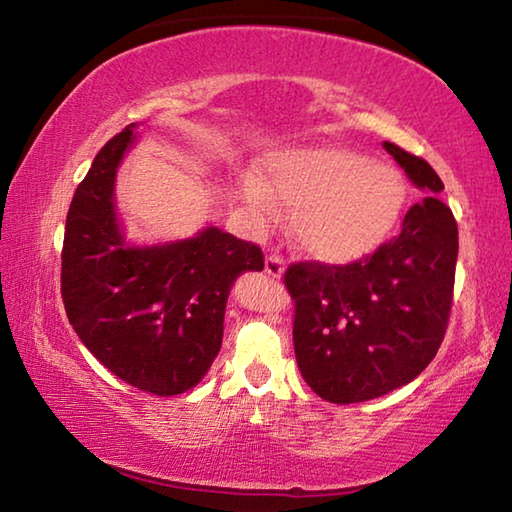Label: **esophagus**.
Instances as JSON below:
<instances>
[{"label": "esophagus", "mask_w": 512, "mask_h": 512, "mask_svg": "<svg viewBox=\"0 0 512 512\" xmlns=\"http://www.w3.org/2000/svg\"><path fill=\"white\" fill-rule=\"evenodd\" d=\"M264 271L271 277H282L284 273V257L282 255H266Z\"/></svg>", "instance_id": "1"}]
</instances>
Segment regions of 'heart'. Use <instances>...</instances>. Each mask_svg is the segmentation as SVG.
<instances>
[{"mask_svg": "<svg viewBox=\"0 0 512 512\" xmlns=\"http://www.w3.org/2000/svg\"><path fill=\"white\" fill-rule=\"evenodd\" d=\"M296 210L298 244L327 264L370 255L391 235L404 203L400 173L391 164L339 146L289 149L268 158L266 187L248 196L271 210V196Z\"/></svg>", "mask_w": 512, "mask_h": 512, "instance_id": "heart-1", "label": "heart"}]
</instances>
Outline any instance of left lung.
Masks as SVG:
<instances>
[{"mask_svg":"<svg viewBox=\"0 0 512 512\" xmlns=\"http://www.w3.org/2000/svg\"><path fill=\"white\" fill-rule=\"evenodd\" d=\"M424 196L402 232L350 264L298 262L284 273L296 302L293 348L311 391L334 404L375 400L436 357L454 298L458 228L427 160L384 142Z\"/></svg>","mask_w":512,"mask_h":512,"instance_id":"1","label":"left lung"}]
</instances>
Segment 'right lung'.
I'll list each match as a JSON object with an SVG mask.
<instances>
[{"mask_svg":"<svg viewBox=\"0 0 512 512\" xmlns=\"http://www.w3.org/2000/svg\"><path fill=\"white\" fill-rule=\"evenodd\" d=\"M135 124L103 146L67 212L60 293L74 332L112 375L160 397L185 393L221 350L225 302L262 248L219 228L131 248L115 212V173Z\"/></svg>","mask_w":512,"mask_h":512,"instance_id":"1","label":"right lung"}]
</instances>
